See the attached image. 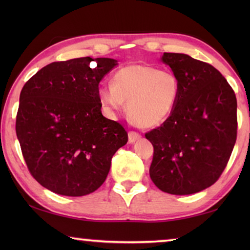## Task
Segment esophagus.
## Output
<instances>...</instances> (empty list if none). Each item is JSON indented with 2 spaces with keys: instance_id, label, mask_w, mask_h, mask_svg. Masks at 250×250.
Listing matches in <instances>:
<instances>
[{
  "instance_id": "esophagus-1",
  "label": "esophagus",
  "mask_w": 250,
  "mask_h": 250,
  "mask_svg": "<svg viewBox=\"0 0 250 250\" xmlns=\"http://www.w3.org/2000/svg\"><path fill=\"white\" fill-rule=\"evenodd\" d=\"M128 137H129V142L133 143L141 138V134L139 132H135V131H129Z\"/></svg>"
}]
</instances>
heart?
Wrapping results in <instances>:
<instances>
[{"label":"heart","instance_id":"heart-1","mask_svg":"<svg viewBox=\"0 0 250 250\" xmlns=\"http://www.w3.org/2000/svg\"><path fill=\"white\" fill-rule=\"evenodd\" d=\"M180 97V83L170 70L150 65L122 67L112 77L111 86L101 84L99 98L110 111L128 104V116L134 125L151 128L171 115Z\"/></svg>","mask_w":250,"mask_h":250}]
</instances>
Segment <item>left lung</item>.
<instances>
[{
    "instance_id": "obj_1",
    "label": "left lung",
    "mask_w": 250,
    "mask_h": 250,
    "mask_svg": "<svg viewBox=\"0 0 250 250\" xmlns=\"http://www.w3.org/2000/svg\"><path fill=\"white\" fill-rule=\"evenodd\" d=\"M180 83L170 117L146 133L153 145L150 176L174 195L201 192L225 170L237 138L235 92L219 71L185 54L164 53Z\"/></svg>"
}]
</instances>
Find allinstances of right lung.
I'll list each match as a JSON object with an SVG mask.
<instances>
[{
	"mask_svg": "<svg viewBox=\"0 0 250 250\" xmlns=\"http://www.w3.org/2000/svg\"><path fill=\"white\" fill-rule=\"evenodd\" d=\"M111 58L54 62L29 78L20 96L16 135L29 173L49 191L83 196L103 185L118 149L119 122L101 113L99 83Z\"/></svg>",
	"mask_w": 250,
	"mask_h": 250,
	"instance_id": "right-lung-1",
	"label": "right lung"
}]
</instances>
